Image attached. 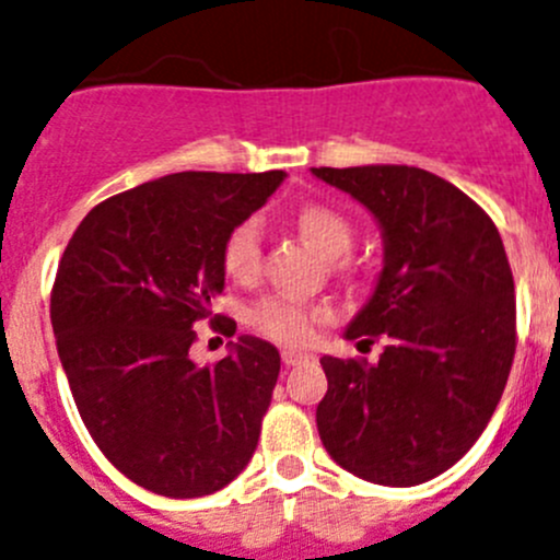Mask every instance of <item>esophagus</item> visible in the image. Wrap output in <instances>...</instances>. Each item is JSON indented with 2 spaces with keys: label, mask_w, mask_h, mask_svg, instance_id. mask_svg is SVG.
<instances>
[{
  "label": "esophagus",
  "mask_w": 560,
  "mask_h": 560,
  "mask_svg": "<svg viewBox=\"0 0 560 560\" xmlns=\"http://www.w3.org/2000/svg\"><path fill=\"white\" fill-rule=\"evenodd\" d=\"M310 359H313V353H307V350H296V348H285V350H282V364H285V366L307 364Z\"/></svg>",
  "instance_id": "esophagus-1"
}]
</instances>
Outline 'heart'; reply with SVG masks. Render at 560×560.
I'll return each instance as SVG.
<instances>
[{"label": "heart", "instance_id": "b5f03b06", "mask_svg": "<svg viewBox=\"0 0 560 560\" xmlns=\"http://www.w3.org/2000/svg\"><path fill=\"white\" fill-rule=\"evenodd\" d=\"M293 226L326 258H339L353 247L355 229L345 212L323 201H307L293 212ZM261 267V226L242 221L223 242V269L232 280L247 282ZM323 318V310L307 307L285 296H269L253 307L250 320L258 331L280 342H304L313 334V323Z\"/></svg>", "mask_w": 560, "mask_h": 560}]
</instances>
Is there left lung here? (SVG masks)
<instances>
[{"mask_svg":"<svg viewBox=\"0 0 560 560\" xmlns=\"http://www.w3.org/2000/svg\"><path fill=\"white\" fill-rule=\"evenodd\" d=\"M313 175L377 221L383 269L345 337L388 342L377 364L323 355L320 442L361 480L420 486L475 445L510 377L515 282L499 229L453 183L418 166Z\"/></svg>","mask_w":560,"mask_h":560,"instance_id":"8db88e82","label":"left lung"}]
</instances>
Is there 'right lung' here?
I'll list each match as a JSON object with an SVG mask.
<instances>
[{
    "label": "right lung",
    "instance_id": "right-lung-1",
    "mask_svg": "<svg viewBox=\"0 0 560 560\" xmlns=\"http://www.w3.org/2000/svg\"><path fill=\"white\" fill-rule=\"evenodd\" d=\"M285 172H175L96 205L50 293L56 348L80 418L109 464L145 491L196 499L253 458L280 353L242 334L226 359H191L194 323L226 285L223 242ZM234 337L237 323H221Z\"/></svg>",
    "mask_w": 560,
    "mask_h": 560
}]
</instances>
